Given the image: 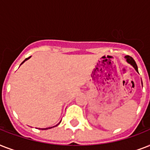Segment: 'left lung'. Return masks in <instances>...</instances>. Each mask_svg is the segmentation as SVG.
<instances>
[{"label":"left lung","instance_id":"obj_1","mask_svg":"<svg viewBox=\"0 0 150 150\" xmlns=\"http://www.w3.org/2000/svg\"><path fill=\"white\" fill-rule=\"evenodd\" d=\"M125 58H126V60H127V62L130 64H132V65L133 67L135 68V69L136 70V71H137V72H139V71H138L137 64H136V63H135V60H134V59H133L132 57L128 56V55L125 56Z\"/></svg>","mask_w":150,"mask_h":150}]
</instances>
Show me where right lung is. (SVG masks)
<instances>
[{
    "label": "right lung",
    "instance_id": "obj_1",
    "mask_svg": "<svg viewBox=\"0 0 150 150\" xmlns=\"http://www.w3.org/2000/svg\"><path fill=\"white\" fill-rule=\"evenodd\" d=\"M30 57H27V58H25V60H24V61H23V62H22V64H23V63H24L25 61H27V60H28V59H29V58H30ZM58 125H59V124H58ZM57 125H56V126H57ZM51 128H53V127H51ZM41 128V129H42V130H45V129H50V128Z\"/></svg>",
    "mask_w": 150,
    "mask_h": 150
}]
</instances>
